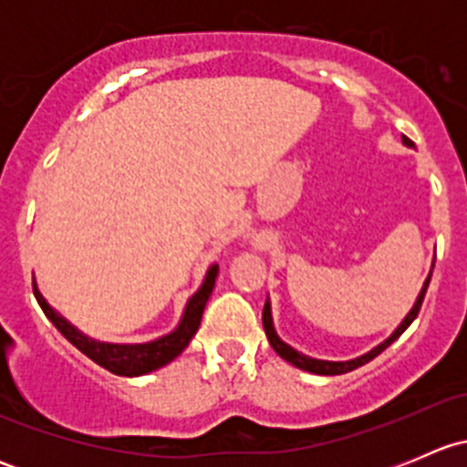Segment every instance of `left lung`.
<instances>
[{"instance_id":"8db88e82","label":"left lung","mask_w":467,"mask_h":467,"mask_svg":"<svg viewBox=\"0 0 467 467\" xmlns=\"http://www.w3.org/2000/svg\"><path fill=\"white\" fill-rule=\"evenodd\" d=\"M402 144L413 146L411 140L404 138V135H402ZM431 268H434V266H431ZM430 280H431V273H430V275H427L425 285H422V289H420V294H418V298H416V303H413V307L409 309V314H407V317H404V321L400 323L398 327H395V332L390 334V337L386 338V341H381L379 346H375L373 350H368V352H366V355L357 357V359H348V361H325V359H314V357H307V355H303V352L296 350V348H291L289 343H285V341H282L280 337H277L275 327H273L271 303H268V300H266V303H264V312H262L264 332H266L268 343H271L273 350H275L277 355H280L282 359H285V361H289V364H294L296 368L307 370V373H314V375H343V373H350V370L359 368V366L368 364L370 359H375V357H378L379 352H384L386 348H389L390 343H393L395 338H398L400 334H402L404 329H407L409 325L413 323V318H416V317H418V312H420L422 300H425V294H427V286H430Z\"/></svg>"}]
</instances>
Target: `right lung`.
Masks as SVG:
<instances>
[{
    "label": "right lung",
    "mask_w": 467,
    "mask_h": 467,
    "mask_svg": "<svg viewBox=\"0 0 467 467\" xmlns=\"http://www.w3.org/2000/svg\"><path fill=\"white\" fill-rule=\"evenodd\" d=\"M216 275H219V266L212 264L205 273L203 285H201L199 291L187 300L185 312H182L178 327L173 329V332L164 334V337L153 338V341L146 343H106L97 341V338H89L88 334H83L81 329L74 327L67 318L60 317V314L47 303L45 296L37 291L36 280H33V296H36L37 305L42 307L45 317L56 325V329H58L72 346H77L83 355L89 357L94 364H99L101 368L110 370V373L115 375L140 378V375H146L150 373V370H158L162 368V366H167L169 361L176 359V357L190 346L192 337L196 334L201 318H203V309L207 300H210L212 289H214Z\"/></svg>",
    "instance_id": "obj_1"
}]
</instances>
